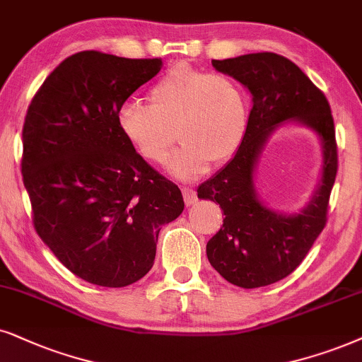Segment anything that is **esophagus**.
I'll return each mask as SVG.
<instances>
[{"label":"esophagus","mask_w":362,"mask_h":362,"mask_svg":"<svg viewBox=\"0 0 362 362\" xmlns=\"http://www.w3.org/2000/svg\"><path fill=\"white\" fill-rule=\"evenodd\" d=\"M182 192H184V200H185V204L189 205V207L197 202V192L194 189H190V187H185V189H182Z\"/></svg>","instance_id":"1"}]
</instances>
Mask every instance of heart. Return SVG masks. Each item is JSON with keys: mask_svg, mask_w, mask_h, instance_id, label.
<instances>
[{"mask_svg": "<svg viewBox=\"0 0 362 362\" xmlns=\"http://www.w3.org/2000/svg\"><path fill=\"white\" fill-rule=\"evenodd\" d=\"M148 102H127L118 108V128L140 157L162 165L175 130L182 147L168 170L182 180L222 165L239 150L249 123V100L239 81L223 73L178 65L148 90Z\"/></svg>", "mask_w": 362, "mask_h": 362, "instance_id": "heart-1", "label": "heart"}]
</instances>
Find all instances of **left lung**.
Instances as JSON below:
<instances>
[{
  "instance_id": "left-lung-1",
  "label": "left lung",
  "mask_w": 362,
  "mask_h": 362,
  "mask_svg": "<svg viewBox=\"0 0 362 362\" xmlns=\"http://www.w3.org/2000/svg\"><path fill=\"white\" fill-rule=\"evenodd\" d=\"M212 65L249 90L252 110L234 157L197 189L199 199L217 202L226 215L221 230L207 242V257L226 281L255 289L294 272L326 226L337 173L334 120L322 91L281 54L250 53L212 59ZM287 122L313 129L323 148L318 187L308 205L292 214L265 206L255 187V168L264 144Z\"/></svg>"
}]
</instances>
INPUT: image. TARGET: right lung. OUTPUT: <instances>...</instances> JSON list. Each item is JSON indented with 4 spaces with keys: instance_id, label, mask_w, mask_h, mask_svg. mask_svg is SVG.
Masks as SVG:
<instances>
[{
    "instance_id": "add662e5",
    "label": "right lung",
    "mask_w": 362,
    "mask_h": 362,
    "mask_svg": "<svg viewBox=\"0 0 362 362\" xmlns=\"http://www.w3.org/2000/svg\"><path fill=\"white\" fill-rule=\"evenodd\" d=\"M162 66L160 58L75 53L26 113L21 173L35 228L90 284L140 281L153 265L160 228L184 210L180 189L135 152L117 122L118 108Z\"/></svg>"
}]
</instances>
